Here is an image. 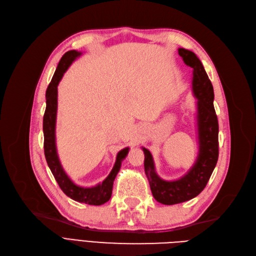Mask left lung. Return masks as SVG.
<instances>
[{
  "label": "left lung",
  "instance_id": "left-lung-1",
  "mask_svg": "<svg viewBox=\"0 0 256 256\" xmlns=\"http://www.w3.org/2000/svg\"><path fill=\"white\" fill-rule=\"evenodd\" d=\"M186 65L193 69L192 90L196 98V122L198 134V154L196 164L180 180L168 182L160 178L154 170V159L148 150L143 147L144 170L148 178L154 200L164 205L186 202L198 196L210 178L219 157V125L214 108V88L194 53L184 48L178 49Z\"/></svg>",
  "mask_w": 256,
  "mask_h": 256
}]
</instances>
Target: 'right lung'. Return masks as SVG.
Returning a JSON list of instances; mask_svg holds the SVG:
<instances>
[{
	"label": "right lung",
	"instance_id": "obj_1",
	"mask_svg": "<svg viewBox=\"0 0 256 256\" xmlns=\"http://www.w3.org/2000/svg\"><path fill=\"white\" fill-rule=\"evenodd\" d=\"M81 52L72 50L66 52L62 56L53 78L46 92V111L44 115V150L47 164L51 172L58 182L60 188L67 196L76 200V202L85 203L88 205H102L110 200L112 196L113 182L116 175H118L122 161L126 158L129 152V147L122 150L116 156L115 164L111 173L106 180L95 187L84 188L76 184L68 175L65 173L62 166L56 145V111H58V85L63 76L64 72L68 67L72 65V62L81 56Z\"/></svg>",
	"mask_w": 256,
	"mask_h": 256
}]
</instances>
